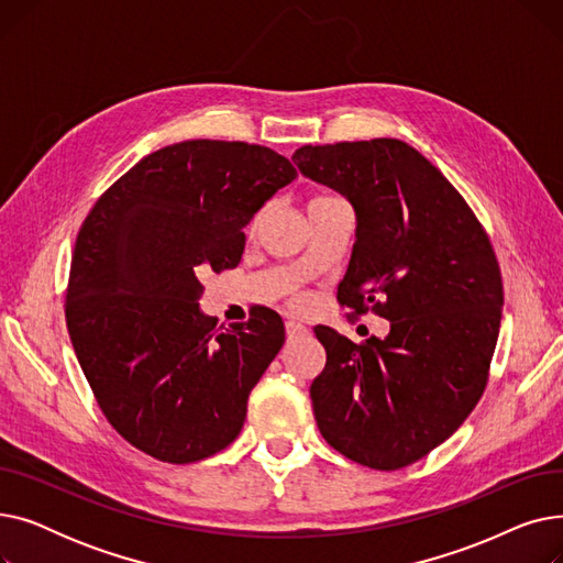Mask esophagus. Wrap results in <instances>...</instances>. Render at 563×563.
Masks as SVG:
<instances>
[{
  "instance_id": "1",
  "label": "esophagus",
  "mask_w": 563,
  "mask_h": 563,
  "mask_svg": "<svg viewBox=\"0 0 563 563\" xmlns=\"http://www.w3.org/2000/svg\"><path fill=\"white\" fill-rule=\"evenodd\" d=\"M285 331H287V338H289V340H291V338H301V335L308 333V329L303 327V323H299V321H287V323H285Z\"/></svg>"
}]
</instances>
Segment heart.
Returning a JSON list of instances; mask_svg holds the SVG:
<instances>
[{"label": "heart", "instance_id": "heart-1", "mask_svg": "<svg viewBox=\"0 0 563 563\" xmlns=\"http://www.w3.org/2000/svg\"><path fill=\"white\" fill-rule=\"evenodd\" d=\"M314 200H340V198H333V196H319V198H314Z\"/></svg>", "mask_w": 563, "mask_h": 563}]
</instances>
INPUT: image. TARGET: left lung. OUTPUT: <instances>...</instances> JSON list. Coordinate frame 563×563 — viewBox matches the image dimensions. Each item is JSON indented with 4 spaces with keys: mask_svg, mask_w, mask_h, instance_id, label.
Instances as JSON below:
<instances>
[{
    "mask_svg": "<svg viewBox=\"0 0 563 563\" xmlns=\"http://www.w3.org/2000/svg\"><path fill=\"white\" fill-rule=\"evenodd\" d=\"M291 162L356 212L338 301L390 321L386 338L361 344L314 329L327 349L310 386L317 427L351 461L406 467L484 395L505 306L488 234L448 177L399 139L303 145Z\"/></svg>",
    "mask_w": 563,
    "mask_h": 563,
    "instance_id": "left-lung-1",
    "label": "left lung"
}]
</instances>
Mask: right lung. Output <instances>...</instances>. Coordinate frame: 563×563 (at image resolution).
Wrapping results in <instances>:
<instances>
[{
	"label": "right lung",
	"mask_w": 563,
	"mask_h": 563,
	"mask_svg": "<svg viewBox=\"0 0 563 563\" xmlns=\"http://www.w3.org/2000/svg\"><path fill=\"white\" fill-rule=\"evenodd\" d=\"M294 177L272 147L194 139L143 157L84 219L68 333L104 418L136 450L196 463L240 435L285 327L257 308L217 329L198 276L240 264L244 228Z\"/></svg>",
	"instance_id": "1"
}]
</instances>
